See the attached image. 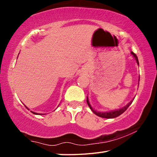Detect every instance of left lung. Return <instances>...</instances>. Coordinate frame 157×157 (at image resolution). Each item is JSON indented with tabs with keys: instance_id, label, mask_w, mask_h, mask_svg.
<instances>
[{
	"instance_id": "obj_1",
	"label": "left lung",
	"mask_w": 157,
	"mask_h": 157,
	"mask_svg": "<svg viewBox=\"0 0 157 157\" xmlns=\"http://www.w3.org/2000/svg\"><path fill=\"white\" fill-rule=\"evenodd\" d=\"M131 54L132 55L134 56V58L135 59L136 62H137V64L139 65V61H138V58L136 54L134 53L133 52H131ZM139 81H140V78H139ZM134 101V99L132 100V101H131L130 102H129V103L127 104V105L123 107V108H120L119 109V110H113V111H109V112H98V111H96L95 110L94 108H92V106L90 105V104L89 103V101H88V96H87V100H86V102H87L88 103V105L89 106V108H90V110H91L93 112H94V114H95L96 115H98V116L101 117H103V118H108V119H109V118H115V117H117L119 116V115H120L121 114H122L124 111H125L127 109H128L129 108V106L131 105L132 103V101Z\"/></svg>"
}]
</instances>
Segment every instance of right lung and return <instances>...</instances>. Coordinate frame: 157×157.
Masks as SVG:
<instances>
[{
    "mask_svg": "<svg viewBox=\"0 0 157 157\" xmlns=\"http://www.w3.org/2000/svg\"><path fill=\"white\" fill-rule=\"evenodd\" d=\"M26 107V106H25ZM26 108H28V107H26ZM28 110H29V109H28ZM30 112L31 113H33V114H35V115H43V114H40V113H35V112H33V111H30Z\"/></svg>",
    "mask_w": 157,
    "mask_h": 157,
    "instance_id": "1",
    "label": "right lung"
}]
</instances>
